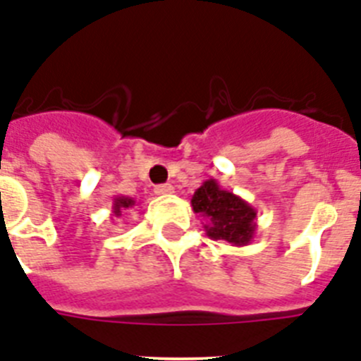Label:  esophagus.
<instances>
[{"instance_id":"1","label":"esophagus","mask_w":361,"mask_h":361,"mask_svg":"<svg viewBox=\"0 0 361 361\" xmlns=\"http://www.w3.org/2000/svg\"><path fill=\"white\" fill-rule=\"evenodd\" d=\"M156 195H172L174 192V187L171 183H163V185H156Z\"/></svg>"}]
</instances>
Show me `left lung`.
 Wrapping results in <instances>:
<instances>
[{
    "instance_id": "1",
    "label": "left lung",
    "mask_w": 361,
    "mask_h": 361,
    "mask_svg": "<svg viewBox=\"0 0 361 361\" xmlns=\"http://www.w3.org/2000/svg\"><path fill=\"white\" fill-rule=\"evenodd\" d=\"M196 214L204 218V229L209 238L226 240L231 246H247L257 233V211L246 200L218 185L216 180H207L196 189L190 198Z\"/></svg>"
}]
</instances>
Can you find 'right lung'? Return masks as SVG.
Masks as SVG:
<instances>
[{"mask_svg": "<svg viewBox=\"0 0 361 361\" xmlns=\"http://www.w3.org/2000/svg\"><path fill=\"white\" fill-rule=\"evenodd\" d=\"M135 205V200L134 198H128V196H115L114 198V205H111V213L115 216H121L124 209H130Z\"/></svg>", "mask_w": 361, "mask_h": 361, "instance_id": "add662e5", "label": "right lung"}]
</instances>
